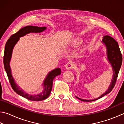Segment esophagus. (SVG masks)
<instances>
[{
	"label": "esophagus",
	"instance_id": "1",
	"mask_svg": "<svg viewBox=\"0 0 124 124\" xmlns=\"http://www.w3.org/2000/svg\"><path fill=\"white\" fill-rule=\"evenodd\" d=\"M73 67H74V64L70 62L67 63L66 64V66H65V68H66V69L67 70L71 69Z\"/></svg>",
	"mask_w": 124,
	"mask_h": 124
}]
</instances>
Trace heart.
Masks as SVG:
<instances>
[{
	"instance_id": "heart-1",
	"label": "heart",
	"mask_w": 124,
	"mask_h": 124,
	"mask_svg": "<svg viewBox=\"0 0 124 124\" xmlns=\"http://www.w3.org/2000/svg\"><path fill=\"white\" fill-rule=\"evenodd\" d=\"M82 42V40L80 39V38H76L74 40V44L75 46H78V45L80 44Z\"/></svg>"
}]
</instances>
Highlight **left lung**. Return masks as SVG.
Instances as JSON below:
<instances>
[{"mask_svg": "<svg viewBox=\"0 0 124 124\" xmlns=\"http://www.w3.org/2000/svg\"><path fill=\"white\" fill-rule=\"evenodd\" d=\"M102 43L105 45L106 48L107 60L109 63L111 64L112 70H113V75H112L111 83H110V85L106 91L99 97L96 98L95 99L85 100L81 99L76 96V98L81 101L89 102V101H93L99 99L103 96L109 94L115 85L119 71L120 70L121 64H122V55H121L118 43L112 37L109 36H105L103 37Z\"/></svg>", "mask_w": 124, "mask_h": 124, "instance_id": "8db88e82", "label": "left lung"}]
</instances>
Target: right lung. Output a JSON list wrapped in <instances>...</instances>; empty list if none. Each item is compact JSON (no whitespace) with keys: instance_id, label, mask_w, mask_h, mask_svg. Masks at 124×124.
<instances>
[{"instance_id":"obj_1","label":"right lung","mask_w":124,"mask_h":124,"mask_svg":"<svg viewBox=\"0 0 124 124\" xmlns=\"http://www.w3.org/2000/svg\"><path fill=\"white\" fill-rule=\"evenodd\" d=\"M46 27H38L36 26H26L22 28L18 31L17 33L12 35L9 39L5 46V51L4 55V66L5 71L7 73L9 82L11 85L12 89L18 95L22 96V97L27 99L31 101H39L45 100L49 97L51 92L53 85V80L56 76L61 74V69L57 68L55 69L49 71L47 74L46 78L43 82L42 85L43 89L39 94H36L34 95L28 94L22 89L21 87L17 85L13 78L12 73H11V69L10 67V61L13 48L15 45L18 42L20 37H23L26 35L31 32L40 33L46 30Z\"/></svg>"}]
</instances>
